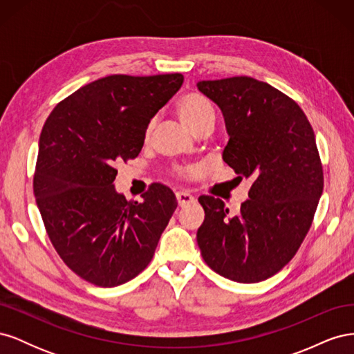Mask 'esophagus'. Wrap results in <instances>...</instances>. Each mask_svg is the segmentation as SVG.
<instances>
[{"label":"esophagus","mask_w":354,"mask_h":354,"mask_svg":"<svg viewBox=\"0 0 354 354\" xmlns=\"http://www.w3.org/2000/svg\"><path fill=\"white\" fill-rule=\"evenodd\" d=\"M176 198H177V202L180 207H186V205H190V203L196 202V199L190 194H187V192H177Z\"/></svg>","instance_id":"1"}]
</instances>
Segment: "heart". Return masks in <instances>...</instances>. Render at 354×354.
Here are the masks:
<instances>
[{
	"label": "heart",
	"mask_w": 354,
	"mask_h": 354,
	"mask_svg": "<svg viewBox=\"0 0 354 354\" xmlns=\"http://www.w3.org/2000/svg\"><path fill=\"white\" fill-rule=\"evenodd\" d=\"M177 115L189 130L194 133L198 127L205 122H212L214 121V108L209 103V100L202 95L201 93L192 91L185 94L177 103ZM152 127L153 124L151 122L147 125L145 137L149 138L152 133ZM176 174L178 177L187 178L190 176H194V171L192 169H176Z\"/></svg>",
	"instance_id": "heart-1"
}]
</instances>
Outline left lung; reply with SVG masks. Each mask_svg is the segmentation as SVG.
<instances>
[{
	"label": "left lung",
	"mask_w": 354,
	"mask_h": 354,
	"mask_svg": "<svg viewBox=\"0 0 354 354\" xmlns=\"http://www.w3.org/2000/svg\"><path fill=\"white\" fill-rule=\"evenodd\" d=\"M223 112L229 133L223 159L252 186L239 212L199 196L205 220L196 241L211 269L241 283L269 279L292 260L312 226L324 190L313 128L301 108L250 77L199 81Z\"/></svg>",
	"instance_id": "obj_1"
}]
</instances>
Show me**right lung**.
Returning a JSON list of instances; mask_svg holds the SVG:
<instances>
[{"mask_svg": "<svg viewBox=\"0 0 354 354\" xmlns=\"http://www.w3.org/2000/svg\"><path fill=\"white\" fill-rule=\"evenodd\" d=\"M183 80L109 75L68 95L42 127L37 205L60 259L84 281L122 285L152 260L177 199L152 185L143 202L127 201L115 190V165L140 153L149 122Z\"/></svg>", "mask_w": 354, "mask_h": 354, "instance_id": "1", "label": "right lung"}]
</instances>
